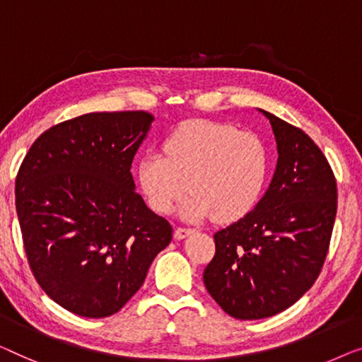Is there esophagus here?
I'll list each match as a JSON object with an SVG mask.
<instances>
[{
  "label": "esophagus",
  "mask_w": 362,
  "mask_h": 362,
  "mask_svg": "<svg viewBox=\"0 0 362 362\" xmlns=\"http://www.w3.org/2000/svg\"><path fill=\"white\" fill-rule=\"evenodd\" d=\"M195 233V230L193 228H185V226H179L175 230V238L177 239H185L187 236H190V234Z\"/></svg>",
  "instance_id": "1"
}]
</instances>
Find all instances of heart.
I'll return each mask as SVG.
<instances>
[{
	"label": "heart",
	"mask_w": 362,
	"mask_h": 362,
	"mask_svg": "<svg viewBox=\"0 0 362 362\" xmlns=\"http://www.w3.org/2000/svg\"><path fill=\"white\" fill-rule=\"evenodd\" d=\"M162 152L147 151L137 164V185L152 210L167 213L185 190V220L215 216L234 221L256 206L267 177L262 139L231 124L193 119L165 137Z\"/></svg>",
	"instance_id": "b5f03b06"
}]
</instances>
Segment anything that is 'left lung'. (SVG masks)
<instances>
[{"label": "left lung", "instance_id": "1", "mask_svg": "<svg viewBox=\"0 0 362 362\" xmlns=\"http://www.w3.org/2000/svg\"><path fill=\"white\" fill-rule=\"evenodd\" d=\"M277 167L252 211L215 233L203 282L233 318L261 320L292 307L320 276L338 206L327 157L310 136L272 113Z\"/></svg>", "mask_w": 362, "mask_h": 362}]
</instances>
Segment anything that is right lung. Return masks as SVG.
I'll use <instances>...</instances> for the list:
<instances>
[{
	"mask_svg": "<svg viewBox=\"0 0 362 362\" xmlns=\"http://www.w3.org/2000/svg\"><path fill=\"white\" fill-rule=\"evenodd\" d=\"M154 116L88 113L42 132L16 177V211L35 281L69 312L105 318L144 284L170 223L134 188L132 159Z\"/></svg>",
	"mask_w": 362,
	"mask_h": 362,
	"instance_id": "add662e5",
	"label": "right lung"
}]
</instances>
